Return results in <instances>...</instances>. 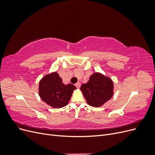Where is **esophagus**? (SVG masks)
Masks as SVG:
<instances>
[{
    "instance_id": "1",
    "label": "esophagus",
    "mask_w": 155,
    "mask_h": 155,
    "mask_svg": "<svg viewBox=\"0 0 155 155\" xmlns=\"http://www.w3.org/2000/svg\"><path fill=\"white\" fill-rule=\"evenodd\" d=\"M75 86H76L78 88H80V87H81V83H79V82H78V83H76V84H75Z\"/></svg>"
}]
</instances>
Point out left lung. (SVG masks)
Listing matches in <instances>:
<instances>
[{"label": "left lung", "mask_w": 155, "mask_h": 155, "mask_svg": "<svg viewBox=\"0 0 155 155\" xmlns=\"http://www.w3.org/2000/svg\"><path fill=\"white\" fill-rule=\"evenodd\" d=\"M113 87L110 78L100 73H94L87 83L82 84L80 90L89 105L99 107L112 97Z\"/></svg>", "instance_id": "1"}]
</instances>
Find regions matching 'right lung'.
<instances>
[{
	"instance_id": "1",
	"label": "right lung",
	"mask_w": 155,
	"mask_h": 155,
	"mask_svg": "<svg viewBox=\"0 0 155 155\" xmlns=\"http://www.w3.org/2000/svg\"><path fill=\"white\" fill-rule=\"evenodd\" d=\"M76 87L72 84L64 85L57 72L46 75L39 82V96L53 108L66 106Z\"/></svg>"
}]
</instances>
